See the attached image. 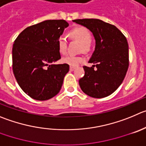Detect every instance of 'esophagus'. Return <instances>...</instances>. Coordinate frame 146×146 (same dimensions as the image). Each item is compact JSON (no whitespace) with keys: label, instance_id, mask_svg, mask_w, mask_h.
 <instances>
[{"label":"esophagus","instance_id":"34e87169","mask_svg":"<svg viewBox=\"0 0 146 146\" xmlns=\"http://www.w3.org/2000/svg\"><path fill=\"white\" fill-rule=\"evenodd\" d=\"M75 69H76V67L70 66V70H71V71H73V70H74Z\"/></svg>","mask_w":146,"mask_h":146}]
</instances>
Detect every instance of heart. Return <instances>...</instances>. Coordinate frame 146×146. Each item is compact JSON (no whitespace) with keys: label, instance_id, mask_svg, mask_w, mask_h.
<instances>
[{"label":"heart","instance_id":"1","mask_svg":"<svg viewBox=\"0 0 146 146\" xmlns=\"http://www.w3.org/2000/svg\"><path fill=\"white\" fill-rule=\"evenodd\" d=\"M70 35L73 39L76 40L81 44V50L83 52H88L91 50V39L92 34L89 30L84 27H76L70 32ZM58 48L60 52L65 54L67 50V40L65 36H61L58 39ZM62 62L64 63L68 64L71 66H76L82 62L83 59L78 56H68L64 57L62 58Z\"/></svg>","mask_w":146,"mask_h":146}]
</instances>
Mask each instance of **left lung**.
<instances>
[{
	"label": "left lung",
	"instance_id": "obj_1",
	"mask_svg": "<svg viewBox=\"0 0 146 146\" xmlns=\"http://www.w3.org/2000/svg\"><path fill=\"white\" fill-rule=\"evenodd\" d=\"M86 27L96 40L95 50L84 66L85 75L79 80L81 90L93 98H104L117 89L125 77L129 66L128 43L115 26L96 19L73 20Z\"/></svg>",
	"mask_w": 146,
	"mask_h": 146
}]
</instances>
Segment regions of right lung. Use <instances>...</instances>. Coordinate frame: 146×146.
<instances>
[{
	"label": "right lung",
	"mask_w": 146,
	"mask_h": 146,
	"mask_svg": "<svg viewBox=\"0 0 146 146\" xmlns=\"http://www.w3.org/2000/svg\"><path fill=\"white\" fill-rule=\"evenodd\" d=\"M68 26L65 20H47L26 28L14 41L13 74L32 99L48 100L60 91L69 65L53 63L61 58L58 39Z\"/></svg>",
	"instance_id": "1"
}]
</instances>
